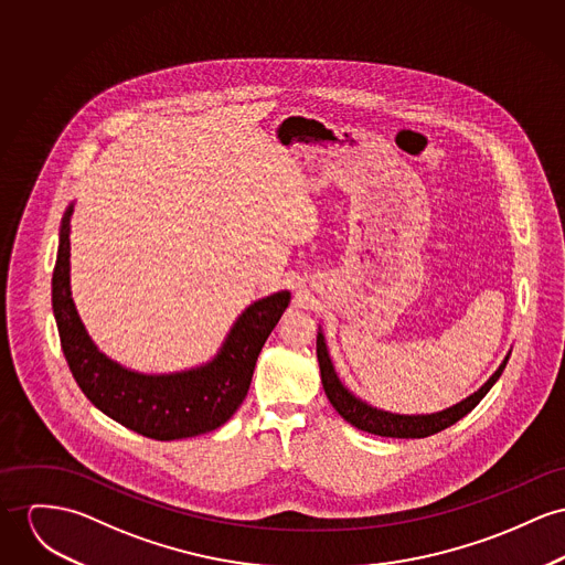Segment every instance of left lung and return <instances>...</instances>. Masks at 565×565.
I'll use <instances>...</instances> for the list:
<instances>
[{
	"label": "left lung",
	"mask_w": 565,
	"mask_h": 565,
	"mask_svg": "<svg viewBox=\"0 0 565 565\" xmlns=\"http://www.w3.org/2000/svg\"><path fill=\"white\" fill-rule=\"evenodd\" d=\"M316 354H318V363H320L322 387H324L329 402L333 404V408L347 419L350 426H354L363 433H370V435L391 436V438H426V436L436 435V433L454 426L465 415H469L481 402V397L492 390V385L499 381V376L503 374L508 359H510V352H508V356L503 359L499 370L476 393H471L462 402H458L445 411L433 413V415H397V413L370 406L367 402L359 399L354 393H350L342 385V381L338 379V372L333 367V361L329 356L322 331H318V338H316Z\"/></svg>",
	"instance_id": "8db88e82"
}]
</instances>
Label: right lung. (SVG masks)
Instances as JSON below:
<instances>
[{
    "mask_svg": "<svg viewBox=\"0 0 565 565\" xmlns=\"http://www.w3.org/2000/svg\"><path fill=\"white\" fill-rule=\"evenodd\" d=\"M71 217L73 204L62 217L51 303L60 344L79 390L100 413L154 440L217 430L243 404L258 354L290 303V292L281 290L249 305L209 363L174 374L132 372L96 348L73 303Z\"/></svg>",
    "mask_w": 565,
    "mask_h": 565,
    "instance_id": "add662e5",
    "label": "right lung"
}]
</instances>
